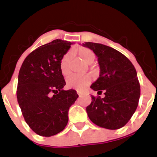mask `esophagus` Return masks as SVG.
<instances>
[{
    "instance_id": "obj_1",
    "label": "esophagus",
    "mask_w": 157,
    "mask_h": 157,
    "mask_svg": "<svg viewBox=\"0 0 157 157\" xmlns=\"http://www.w3.org/2000/svg\"><path fill=\"white\" fill-rule=\"evenodd\" d=\"M77 94L79 95V97H80L81 95H82V93H81L80 91H77Z\"/></svg>"
}]
</instances>
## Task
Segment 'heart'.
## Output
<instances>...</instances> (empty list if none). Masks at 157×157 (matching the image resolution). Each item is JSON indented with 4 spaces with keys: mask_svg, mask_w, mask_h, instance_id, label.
<instances>
[{
    "mask_svg": "<svg viewBox=\"0 0 157 157\" xmlns=\"http://www.w3.org/2000/svg\"><path fill=\"white\" fill-rule=\"evenodd\" d=\"M77 53L81 58L88 64L92 63L95 59V55L94 52L88 48H79L77 49ZM71 57H72V53L71 52H68L60 60V71L62 75L64 76H68L71 73L69 63L71 60ZM90 82H91V78L88 75H72L67 79L66 83H67L68 87L70 89L81 90L87 86L90 83Z\"/></svg>",
    "mask_w": 157,
    "mask_h": 157,
    "instance_id": "b5f03b06",
    "label": "heart"
}]
</instances>
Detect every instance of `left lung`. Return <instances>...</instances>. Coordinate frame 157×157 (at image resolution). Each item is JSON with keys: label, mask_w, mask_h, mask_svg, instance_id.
<instances>
[{"label": "left lung", "mask_w": 157, "mask_h": 157, "mask_svg": "<svg viewBox=\"0 0 157 157\" xmlns=\"http://www.w3.org/2000/svg\"><path fill=\"white\" fill-rule=\"evenodd\" d=\"M82 46L92 50L100 66V77L91 89L105 92L103 98L91 95V104L86 107L88 116L100 127L120 128L130 120L138 105L140 86L136 69L125 55L110 46L91 42Z\"/></svg>", "instance_id": "8db88e82"}]
</instances>
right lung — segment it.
I'll return each instance as SVG.
<instances>
[{"label": "right lung", "mask_w": 157, "mask_h": 157, "mask_svg": "<svg viewBox=\"0 0 157 157\" xmlns=\"http://www.w3.org/2000/svg\"><path fill=\"white\" fill-rule=\"evenodd\" d=\"M71 43L55 40L31 52L18 75L17 102L25 121L37 134L51 136L62 131L68 121V110L78 97L75 90L63 89L61 59Z\"/></svg>", "instance_id": "right-lung-1"}]
</instances>
